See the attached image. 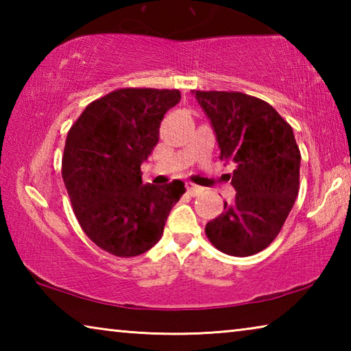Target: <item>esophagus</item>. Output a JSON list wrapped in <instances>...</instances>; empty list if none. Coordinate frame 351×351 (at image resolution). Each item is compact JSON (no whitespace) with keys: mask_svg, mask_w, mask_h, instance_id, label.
Wrapping results in <instances>:
<instances>
[{"mask_svg":"<svg viewBox=\"0 0 351 351\" xmlns=\"http://www.w3.org/2000/svg\"><path fill=\"white\" fill-rule=\"evenodd\" d=\"M186 187H187V192H189L190 197H197L201 190H203L199 186H197V184H193V182H187Z\"/></svg>","mask_w":351,"mask_h":351,"instance_id":"34e87169","label":"esophagus"}]
</instances>
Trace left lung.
Here are the masks:
<instances>
[{
    "mask_svg": "<svg viewBox=\"0 0 351 351\" xmlns=\"http://www.w3.org/2000/svg\"><path fill=\"white\" fill-rule=\"evenodd\" d=\"M210 119L219 159L234 164L228 180L234 203L206 224L218 251L247 257L268 247L280 232L299 193L300 150L293 128L272 106L239 91H195Z\"/></svg>",
    "mask_w": 351,
    "mask_h": 351,
    "instance_id": "1",
    "label": "left lung"
}]
</instances>
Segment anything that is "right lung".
I'll use <instances>...</instances> for the list:
<instances>
[{"label": "right lung", "mask_w": 351, "mask_h": 351, "mask_svg": "<svg viewBox=\"0 0 351 351\" xmlns=\"http://www.w3.org/2000/svg\"><path fill=\"white\" fill-rule=\"evenodd\" d=\"M178 90L121 88L83 110L66 136L62 176L83 232L116 257L147 252L162 237L169 213L186 192L175 180L142 184L141 164L159 141Z\"/></svg>", "instance_id": "add662e5"}]
</instances>
